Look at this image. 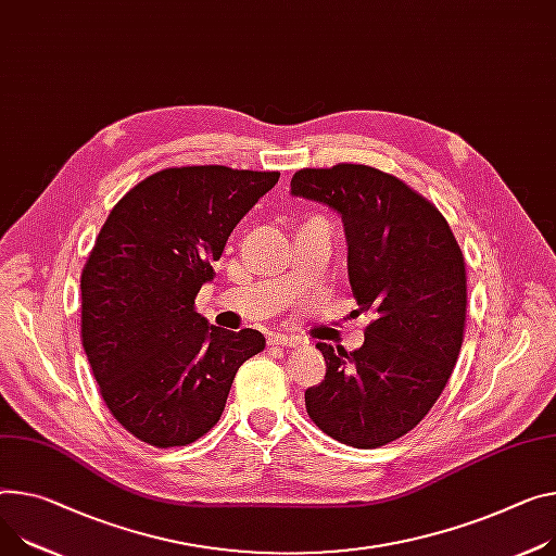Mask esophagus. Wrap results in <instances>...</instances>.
<instances>
[{
    "label": "esophagus",
    "mask_w": 556,
    "mask_h": 556,
    "mask_svg": "<svg viewBox=\"0 0 556 556\" xmlns=\"http://www.w3.org/2000/svg\"><path fill=\"white\" fill-rule=\"evenodd\" d=\"M267 340H269L271 348H295V345H301V340H298L295 336H287V333H271Z\"/></svg>",
    "instance_id": "obj_1"
}]
</instances>
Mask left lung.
<instances>
[{
  "label": "left lung",
  "instance_id": "8db88e82",
  "mask_svg": "<svg viewBox=\"0 0 556 556\" xmlns=\"http://www.w3.org/2000/svg\"><path fill=\"white\" fill-rule=\"evenodd\" d=\"M291 195L333 208L345 227L361 350L318 343L325 380L305 392L309 418L352 447L388 445L425 418L454 371L465 329V263L439 213L399 178L365 164L303 168Z\"/></svg>",
  "mask_w": 556,
  "mask_h": 556
}]
</instances>
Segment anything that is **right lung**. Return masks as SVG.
<instances>
[{
  "mask_svg": "<svg viewBox=\"0 0 556 556\" xmlns=\"http://www.w3.org/2000/svg\"><path fill=\"white\" fill-rule=\"evenodd\" d=\"M278 170L180 166L149 176L109 213L81 271V345L126 432L155 447L198 441L225 412L238 367L265 350L195 312L244 213Z\"/></svg>",
  "mask_w": 556,
  "mask_h": 556,
  "instance_id": "right-lung-1",
  "label": "right lung"
}]
</instances>
